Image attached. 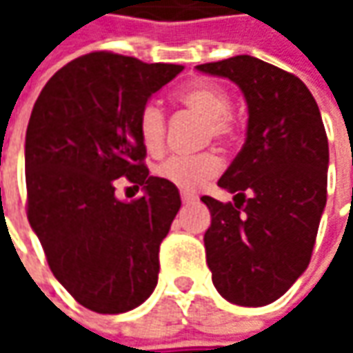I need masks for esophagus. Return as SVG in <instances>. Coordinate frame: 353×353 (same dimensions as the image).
Here are the masks:
<instances>
[{
	"mask_svg": "<svg viewBox=\"0 0 353 353\" xmlns=\"http://www.w3.org/2000/svg\"><path fill=\"white\" fill-rule=\"evenodd\" d=\"M181 196H183L184 204H190V202H194V200H196V196H194V194H188V192H183Z\"/></svg>",
	"mask_w": 353,
	"mask_h": 353,
	"instance_id": "esophagus-1",
	"label": "esophagus"
}]
</instances>
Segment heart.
I'll use <instances>...</instances> for the list:
<instances>
[{
	"instance_id": "heart-1",
	"label": "heart",
	"mask_w": 353,
	"mask_h": 353,
	"mask_svg": "<svg viewBox=\"0 0 353 353\" xmlns=\"http://www.w3.org/2000/svg\"><path fill=\"white\" fill-rule=\"evenodd\" d=\"M179 102L188 110L204 117V141H224L232 133L230 110L232 102L228 92L214 84H196L179 94ZM139 137L149 153H159L165 143L167 121L163 110L155 102H147L139 112L137 119ZM222 169L220 159L214 153H198V155H170L155 167L159 179L167 181L181 190H196L202 184L218 176Z\"/></svg>"
}]
</instances>
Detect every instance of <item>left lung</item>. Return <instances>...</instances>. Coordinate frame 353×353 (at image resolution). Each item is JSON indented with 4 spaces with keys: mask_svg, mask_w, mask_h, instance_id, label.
<instances>
[{
    "mask_svg": "<svg viewBox=\"0 0 353 353\" xmlns=\"http://www.w3.org/2000/svg\"><path fill=\"white\" fill-rule=\"evenodd\" d=\"M239 86L248 131L220 188L234 202L202 196L212 283L225 301L265 306L291 289L310 263L326 206L328 137L305 82L250 54L198 64Z\"/></svg>",
    "mask_w": 353,
    "mask_h": 353,
    "instance_id": "obj_1",
    "label": "left lung"
}]
</instances>
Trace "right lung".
<instances>
[{"label": "right lung", "mask_w": 353, "mask_h": 353, "mask_svg": "<svg viewBox=\"0 0 353 353\" xmlns=\"http://www.w3.org/2000/svg\"><path fill=\"white\" fill-rule=\"evenodd\" d=\"M183 68L90 52L62 66L33 105L25 135L27 218L52 275L94 312H128L155 291L159 248L181 194L149 174L137 119ZM121 176L142 186L141 199L117 200Z\"/></svg>", "instance_id": "add662e5"}]
</instances>
